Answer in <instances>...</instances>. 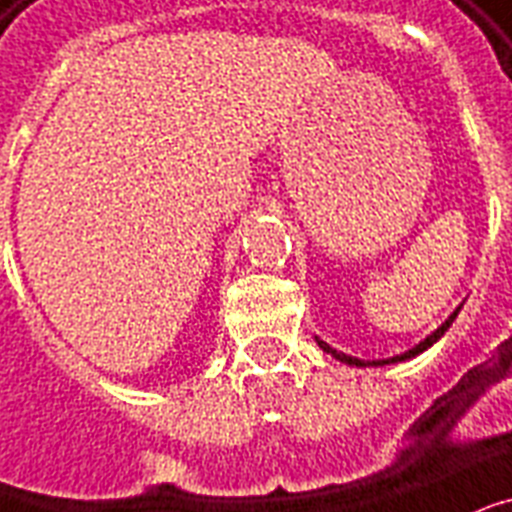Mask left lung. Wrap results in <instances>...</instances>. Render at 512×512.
Instances as JSON below:
<instances>
[{
  "instance_id": "1",
  "label": "left lung",
  "mask_w": 512,
  "mask_h": 512,
  "mask_svg": "<svg viewBox=\"0 0 512 512\" xmlns=\"http://www.w3.org/2000/svg\"><path fill=\"white\" fill-rule=\"evenodd\" d=\"M457 315H459V307H457V310H454V312H451L449 320H446V323H443L441 328H435L433 334L427 336L425 342H419L417 347H411V350L403 352V355H395V358H387V360H368V363H363V360L352 358V355H344V352H336L334 347H328V344L323 342V339H318V344H320V350H323V352H331V355H334L336 360H342V363H347V366H390V363H400V360L417 358L419 352H425L427 347H433V344L438 342V339H441V336L446 334V331H449V326H451V323H454V318H457Z\"/></svg>"
}]
</instances>
